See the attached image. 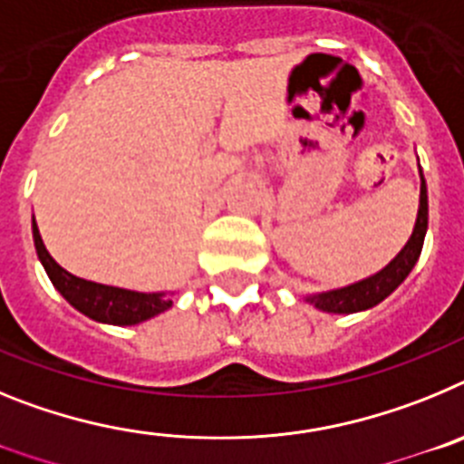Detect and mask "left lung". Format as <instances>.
Instances as JSON below:
<instances>
[{
  "label": "left lung",
  "mask_w": 464,
  "mask_h": 464,
  "mask_svg": "<svg viewBox=\"0 0 464 464\" xmlns=\"http://www.w3.org/2000/svg\"><path fill=\"white\" fill-rule=\"evenodd\" d=\"M425 232H428V188H425L423 171H420V207H418L416 227L411 232V239L397 253L395 260L388 267L381 269L379 274H374V276L362 278V281L346 285V288L311 295L306 299H309L311 304H315V309L327 311V314H355V311L372 309L379 302H383L409 276V272L413 269L418 257H420V251H423Z\"/></svg>",
  "instance_id": "left-lung-1"
}]
</instances>
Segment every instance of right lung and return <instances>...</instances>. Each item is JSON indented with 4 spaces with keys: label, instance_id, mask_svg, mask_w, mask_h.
I'll list each match as a JSON object with an SVG mask.
<instances>
[{
    "label": "right lung",
    "instance_id": "1",
    "mask_svg": "<svg viewBox=\"0 0 464 464\" xmlns=\"http://www.w3.org/2000/svg\"><path fill=\"white\" fill-rule=\"evenodd\" d=\"M32 235H34L36 256L53 285L73 309H79L92 321L111 323V325H137L171 306V297H167L165 293H134V290L113 288V285H102V283L73 276L67 269L60 267L46 251L34 220H32Z\"/></svg>",
    "mask_w": 464,
    "mask_h": 464
}]
</instances>
